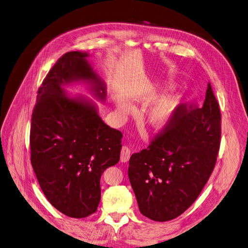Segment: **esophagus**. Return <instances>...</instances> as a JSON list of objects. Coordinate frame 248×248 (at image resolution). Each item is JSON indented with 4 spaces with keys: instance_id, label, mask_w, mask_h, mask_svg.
Segmentation results:
<instances>
[{
    "instance_id": "1",
    "label": "esophagus",
    "mask_w": 248,
    "mask_h": 248,
    "mask_svg": "<svg viewBox=\"0 0 248 248\" xmlns=\"http://www.w3.org/2000/svg\"><path fill=\"white\" fill-rule=\"evenodd\" d=\"M130 157V150L127 146H123L121 151V161L122 162H127Z\"/></svg>"
}]
</instances>
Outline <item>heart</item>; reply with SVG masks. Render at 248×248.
Masks as SVG:
<instances>
[{"mask_svg": "<svg viewBox=\"0 0 248 248\" xmlns=\"http://www.w3.org/2000/svg\"><path fill=\"white\" fill-rule=\"evenodd\" d=\"M179 106V98H168L155 104L148 110V125L155 130H163L167 128L174 121ZM117 107L123 115H127L132 109L130 103L124 99L119 100Z\"/></svg>", "mask_w": 248, "mask_h": 248, "instance_id": "obj_1", "label": "heart"}]
</instances>
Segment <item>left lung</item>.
I'll use <instances>...</instances> for the list:
<instances>
[{
  "label": "left lung",
  "instance_id": "obj_1",
  "mask_svg": "<svg viewBox=\"0 0 248 248\" xmlns=\"http://www.w3.org/2000/svg\"><path fill=\"white\" fill-rule=\"evenodd\" d=\"M220 140V111L209 83L201 108L184 107L146 149L133 153L128 178L140 213L155 221L183 214L214 170Z\"/></svg>",
  "mask_w": 248,
  "mask_h": 248
}]
</instances>
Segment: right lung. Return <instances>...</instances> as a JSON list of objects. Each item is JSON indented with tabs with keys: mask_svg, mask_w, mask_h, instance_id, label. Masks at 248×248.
I'll use <instances>...</instances> for the list:
<instances>
[{
	"mask_svg": "<svg viewBox=\"0 0 248 248\" xmlns=\"http://www.w3.org/2000/svg\"><path fill=\"white\" fill-rule=\"evenodd\" d=\"M88 57L71 51L58 59L38 90L31 127V161L39 186L55 209L75 218L97 211L101 176L119 162L123 139L105 124L94 101L66 91L82 85L106 101V83Z\"/></svg>",
	"mask_w": 248,
	"mask_h": 248,
	"instance_id": "obj_1",
	"label": "right lung"
}]
</instances>
